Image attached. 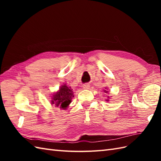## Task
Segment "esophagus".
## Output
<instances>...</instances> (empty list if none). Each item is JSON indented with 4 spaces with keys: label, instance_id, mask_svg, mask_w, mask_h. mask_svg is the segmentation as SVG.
Wrapping results in <instances>:
<instances>
[{
    "label": "esophagus",
    "instance_id": "1",
    "mask_svg": "<svg viewBox=\"0 0 161 161\" xmlns=\"http://www.w3.org/2000/svg\"><path fill=\"white\" fill-rule=\"evenodd\" d=\"M82 88H84V89H86V90H88V89H89L90 88V85L89 84H84L83 86H82Z\"/></svg>",
    "mask_w": 161,
    "mask_h": 161
}]
</instances>
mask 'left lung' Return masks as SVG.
Masks as SVG:
<instances>
[{
    "label": "left lung",
    "mask_w": 161,
    "mask_h": 161,
    "mask_svg": "<svg viewBox=\"0 0 161 161\" xmlns=\"http://www.w3.org/2000/svg\"><path fill=\"white\" fill-rule=\"evenodd\" d=\"M104 93H108V91H107V87L105 88V90H104ZM109 98H110V97H109V96H107V99H106V101H107V102H108V101H109V100H108Z\"/></svg>",
    "instance_id": "obj_1"
}]
</instances>
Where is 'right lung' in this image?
Masks as SVG:
<instances>
[{"label":"right lung","mask_w":161,"mask_h":161,"mask_svg":"<svg viewBox=\"0 0 161 161\" xmlns=\"http://www.w3.org/2000/svg\"><path fill=\"white\" fill-rule=\"evenodd\" d=\"M73 97H74L73 89L68 87L66 84H64L59 87V90L52 95L50 100L51 104L65 110L71 103Z\"/></svg>","instance_id":"obj_1"}]
</instances>
